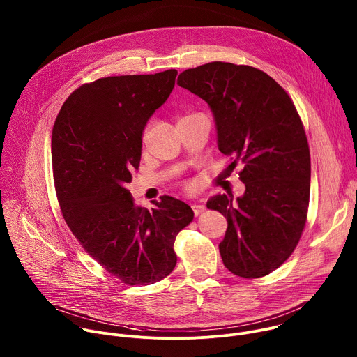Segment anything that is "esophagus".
Wrapping results in <instances>:
<instances>
[{"instance_id": "1", "label": "esophagus", "mask_w": 357, "mask_h": 357, "mask_svg": "<svg viewBox=\"0 0 357 357\" xmlns=\"http://www.w3.org/2000/svg\"><path fill=\"white\" fill-rule=\"evenodd\" d=\"M192 208H193V213H195V215H199V214H202V213L206 210L204 204H200V203H197V204H193V206H192Z\"/></svg>"}]
</instances>
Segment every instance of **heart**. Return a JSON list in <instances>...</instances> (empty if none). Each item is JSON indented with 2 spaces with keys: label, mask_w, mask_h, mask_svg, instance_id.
<instances>
[{
  "label": "heart",
  "mask_w": 357,
  "mask_h": 357,
  "mask_svg": "<svg viewBox=\"0 0 357 357\" xmlns=\"http://www.w3.org/2000/svg\"><path fill=\"white\" fill-rule=\"evenodd\" d=\"M195 115H197V114H188V115H183V116H181V118H179V121L186 119V118H190V116H195ZM143 140H144V136H143ZM186 188H190V185H188Z\"/></svg>",
  "instance_id": "obj_1"
}]
</instances>
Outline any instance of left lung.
<instances>
[{"label":"left lung","mask_w":357,"mask_h":357,"mask_svg":"<svg viewBox=\"0 0 357 357\" xmlns=\"http://www.w3.org/2000/svg\"><path fill=\"white\" fill-rule=\"evenodd\" d=\"M176 83L210 105L232 169L245 164L243 196L207 202L228 221L224 266L242 278L268 275L294 253L307 220L310 150L296 107L271 76L249 65L208 62L183 70Z\"/></svg>","instance_id":"left-lung-1"}]
</instances>
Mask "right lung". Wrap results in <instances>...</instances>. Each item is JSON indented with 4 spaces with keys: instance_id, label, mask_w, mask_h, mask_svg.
<instances>
[{
    "instance_id": "right-lung-1",
    "label": "right lung",
    "mask_w": 357,
    "mask_h": 357,
    "mask_svg": "<svg viewBox=\"0 0 357 357\" xmlns=\"http://www.w3.org/2000/svg\"><path fill=\"white\" fill-rule=\"evenodd\" d=\"M176 69L101 77L77 87L52 126L51 161L69 229L104 270L126 285L161 281L176 266V235L193 210L171 196L147 210L125 188L139 168L149 118L169 97Z\"/></svg>"
}]
</instances>
